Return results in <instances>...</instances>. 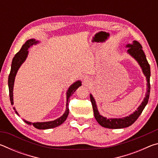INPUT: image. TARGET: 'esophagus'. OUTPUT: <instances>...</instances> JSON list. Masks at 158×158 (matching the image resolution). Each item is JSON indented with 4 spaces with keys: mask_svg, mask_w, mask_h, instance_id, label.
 I'll return each instance as SVG.
<instances>
[{
    "mask_svg": "<svg viewBox=\"0 0 158 158\" xmlns=\"http://www.w3.org/2000/svg\"><path fill=\"white\" fill-rule=\"evenodd\" d=\"M89 82H90V79L89 78V77H84V84H88Z\"/></svg>",
    "mask_w": 158,
    "mask_h": 158,
    "instance_id": "obj_1",
    "label": "esophagus"
}]
</instances>
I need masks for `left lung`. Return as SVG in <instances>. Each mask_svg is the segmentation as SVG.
I'll use <instances>...</instances> for the list:
<instances>
[{
	"label": "left lung",
	"instance_id": "obj_1",
	"mask_svg": "<svg viewBox=\"0 0 158 158\" xmlns=\"http://www.w3.org/2000/svg\"><path fill=\"white\" fill-rule=\"evenodd\" d=\"M126 47L128 48L127 52L129 53L131 56L133 57L137 61L139 65L142 69V72L145 75L147 81V92L146 93V97L144 98L143 100L141 102L139 106L137 108V110L133 114H130L129 116H126L121 118H106L100 114L98 110L97 105H96L95 100L91 94H90V101H91L93 112L96 121L100 124L101 126L104 127L109 128V129H121L130 126L135 123L137 119L142 113L143 109L145 108L146 105L148 102L150 90H151V85H150V77H151V69H150V65L146 59V55L142 49V47L139 42L134 40L132 44H127Z\"/></svg>",
	"mask_w": 158,
	"mask_h": 158
}]
</instances>
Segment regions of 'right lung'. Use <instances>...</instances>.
Listing matches in <instances>:
<instances>
[{"label": "right lung", "instance_id": "right-lung-1", "mask_svg": "<svg viewBox=\"0 0 158 158\" xmlns=\"http://www.w3.org/2000/svg\"><path fill=\"white\" fill-rule=\"evenodd\" d=\"M39 42V41L35 40V39H30L26 42V43L23 45L21 49L19 50V52L16 53L15 57L13 58L12 65H11V70H10V73L9 74L8 77V87H9V93H10V102H11V105H14V102H13V88H14V84H15V79L16 74L17 73L18 69H19L22 63L26 60V58L28 56V49L33 44H36ZM81 85V81H77L74 82V84H72L67 91V103H66V110L65 112L63 114V115L61 117L58 118L52 121H47V122H37V123H31L28 121H26L23 120L25 123H26L28 125H33V126L39 130H46V129H50V128H53L56 127H58L63 123L66 120L69 114V107H68V103L69 102V99L71 97L72 95L76 91V90L78 89L79 86ZM13 109L15 110L16 114L18 116L19 114L17 111H16L15 107Z\"/></svg>", "mask_w": 158, "mask_h": 158}]
</instances>
